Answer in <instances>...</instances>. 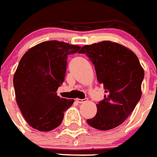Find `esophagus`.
I'll list each match as a JSON object with an SVG mask.
<instances>
[{"mask_svg":"<svg viewBox=\"0 0 157 157\" xmlns=\"http://www.w3.org/2000/svg\"><path fill=\"white\" fill-rule=\"evenodd\" d=\"M87 101V99H76V101L78 102V103H84V102H86Z\"/></svg>","mask_w":157,"mask_h":157,"instance_id":"obj_1","label":"esophagus"}]
</instances>
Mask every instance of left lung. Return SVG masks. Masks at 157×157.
<instances>
[{
  "mask_svg": "<svg viewBox=\"0 0 157 157\" xmlns=\"http://www.w3.org/2000/svg\"><path fill=\"white\" fill-rule=\"evenodd\" d=\"M93 62L97 81L103 84L104 100L96 104L97 112L88 125L101 131L120 126L130 116L141 96L144 70L132 50L119 43L103 40L82 46Z\"/></svg>",
  "mask_w": 157,
  "mask_h": 157,
  "instance_id": "obj_1",
  "label": "left lung"
}]
</instances>
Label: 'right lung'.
<instances>
[{
	"mask_svg": "<svg viewBox=\"0 0 157 157\" xmlns=\"http://www.w3.org/2000/svg\"><path fill=\"white\" fill-rule=\"evenodd\" d=\"M80 48L48 40L30 48L21 59L13 78L16 99L32 128L50 132L61 125L74 100L61 98L56 91L65 79L67 56Z\"/></svg>",
	"mask_w": 157,
	"mask_h": 157,
	"instance_id": "1",
	"label": "right lung"
}]
</instances>
